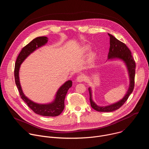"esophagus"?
I'll use <instances>...</instances> for the list:
<instances>
[{"label":"esophagus","mask_w":149,"mask_h":149,"mask_svg":"<svg viewBox=\"0 0 149 149\" xmlns=\"http://www.w3.org/2000/svg\"><path fill=\"white\" fill-rule=\"evenodd\" d=\"M85 79H86V78H85V77L82 75H79V76L77 77L76 80L78 82H82L84 81H85Z\"/></svg>","instance_id":"34e87169"}]
</instances>
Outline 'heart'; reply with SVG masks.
Instances as JSON below:
<instances>
[{"mask_svg": "<svg viewBox=\"0 0 149 149\" xmlns=\"http://www.w3.org/2000/svg\"><path fill=\"white\" fill-rule=\"evenodd\" d=\"M89 51H90V48L88 47H84L83 48V49L82 50V51H81V55H87V54ZM95 58V54L94 53H91L90 55L89 59H88V62H89L90 64H91V63H93L94 62Z\"/></svg>", "mask_w": 149, "mask_h": 149, "instance_id": "obj_1", "label": "heart"}]
</instances>
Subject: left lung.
<instances>
[{
    "mask_svg": "<svg viewBox=\"0 0 149 149\" xmlns=\"http://www.w3.org/2000/svg\"><path fill=\"white\" fill-rule=\"evenodd\" d=\"M110 36V49L108 54V61L120 60L123 61L127 68L129 77V86L125 95L120 101L109 105H98L93 100L92 90L88 88L90 93V101L91 107L93 109L100 112H112L117 110L124 104L132 93L134 87V77L136 63L132 55L130 49L121 41L118 40L110 33H108Z\"/></svg>",
    "mask_w": 149,
    "mask_h": 149,
    "instance_id": "8db88e82",
    "label": "left lung"
}]
</instances>
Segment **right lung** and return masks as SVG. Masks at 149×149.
I'll use <instances>...</instances> for the list:
<instances>
[{
	"label": "right lung",
	"mask_w": 149,
	"mask_h": 149,
	"mask_svg": "<svg viewBox=\"0 0 149 149\" xmlns=\"http://www.w3.org/2000/svg\"><path fill=\"white\" fill-rule=\"evenodd\" d=\"M48 41V38L47 36L38 37L33 39L30 43L24 47L16 59L14 74L15 83L20 95L27 104L28 107L37 114L47 117H55L59 116L64 109L65 98L68 90L72 87V81L68 80L62 85L56 91L54 100L52 102L47 104H39L31 100L24 94L19 80L20 65L35 51L45 45Z\"/></svg>",
	"instance_id": "add662e5"
}]
</instances>
